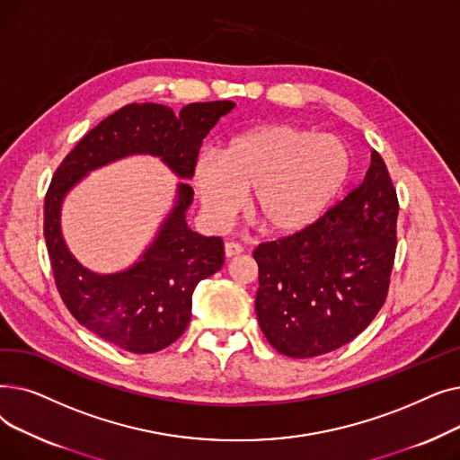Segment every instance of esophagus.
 Masks as SVG:
<instances>
[{
	"label": "esophagus",
	"mask_w": 460,
	"mask_h": 460,
	"mask_svg": "<svg viewBox=\"0 0 460 460\" xmlns=\"http://www.w3.org/2000/svg\"><path fill=\"white\" fill-rule=\"evenodd\" d=\"M224 250H226V255H227V257H234V255L243 253V246L236 244V243H226Z\"/></svg>",
	"instance_id": "1"
}]
</instances>
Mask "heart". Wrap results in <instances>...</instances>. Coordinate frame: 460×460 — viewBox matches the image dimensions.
<instances>
[{
	"label": "heart",
	"instance_id": "1",
	"mask_svg": "<svg viewBox=\"0 0 460 460\" xmlns=\"http://www.w3.org/2000/svg\"><path fill=\"white\" fill-rule=\"evenodd\" d=\"M341 139L293 125H270L233 137L222 153L193 165L198 198L226 224L252 190L253 220L270 233H296L317 222L349 179Z\"/></svg>",
	"mask_w": 460,
	"mask_h": 460
}]
</instances>
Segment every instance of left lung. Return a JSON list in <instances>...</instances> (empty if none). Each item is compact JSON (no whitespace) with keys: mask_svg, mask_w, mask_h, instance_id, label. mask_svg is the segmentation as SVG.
I'll use <instances>...</instances> for the list:
<instances>
[{"mask_svg":"<svg viewBox=\"0 0 460 460\" xmlns=\"http://www.w3.org/2000/svg\"><path fill=\"white\" fill-rule=\"evenodd\" d=\"M397 193L373 151L364 182L315 224L259 244L255 311L281 354L315 358L352 341L385 302L395 257Z\"/></svg>","mask_w":460,"mask_h":460,"instance_id":"left-lung-1","label":"left lung"}]
</instances>
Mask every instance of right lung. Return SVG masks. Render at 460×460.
I'll list each match as a JSON object with an SVG mask.
<instances>
[{"mask_svg":"<svg viewBox=\"0 0 460 460\" xmlns=\"http://www.w3.org/2000/svg\"><path fill=\"white\" fill-rule=\"evenodd\" d=\"M233 108L231 101L193 102L175 115L164 104H128L85 134L58 167L44 199L48 255L72 317L104 341L134 354L175 343L191 317L193 288L222 269L224 243L188 227L193 190L183 181L172 210L138 261L125 271L101 275L84 268L64 243V198L94 168L136 154L156 155L190 181L203 139Z\"/></svg>","mask_w":460,"mask_h":460,"instance_id":"add662e5","label":"right lung"}]
</instances>
